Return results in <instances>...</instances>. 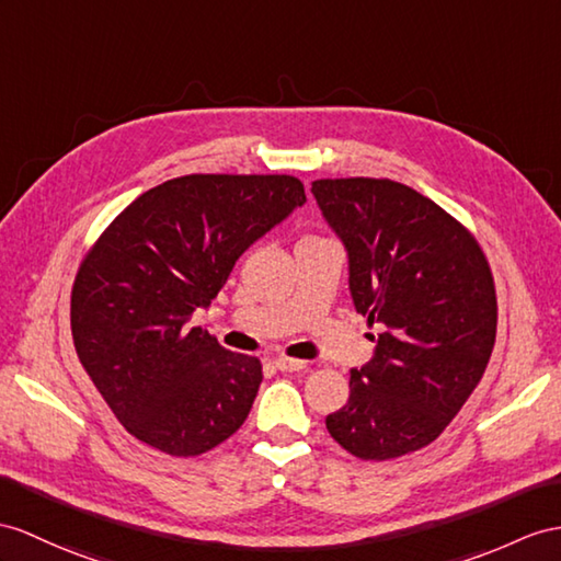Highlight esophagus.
I'll use <instances>...</instances> for the list:
<instances>
[{
  "label": "esophagus",
  "mask_w": 561,
  "mask_h": 561,
  "mask_svg": "<svg viewBox=\"0 0 561 561\" xmlns=\"http://www.w3.org/2000/svg\"><path fill=\"white\" fill-rule=\"evenodd\" d=\"M273 366H276L278 371H285V374H295V371H302V368H307V362H302V359H288V357H278L276 362H273Z\"/></svg>",
  "instance_id": "34e87169"
}]
</instances>
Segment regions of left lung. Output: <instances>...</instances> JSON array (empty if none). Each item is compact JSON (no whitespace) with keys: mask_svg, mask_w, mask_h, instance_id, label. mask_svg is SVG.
I'll return each instance as SVG.
<instances>
[{"mask_svg":"<svg viewBox=\"0 0 561 561\" xmlns=\"http://www.w3.org/2000/svg\"><path fill=\"white\" fill-rule=\"evenodd\" d=\"M311 193L347 250L354 309L383 325L325 428L359 459L416 453L483 378L497 331L493 273L457 218L402 183L325 178Z\"/></svg>","mask_w":561,"mask_h":561,"instance_id":"8db88e82","label":"left lung"}]
</instances>
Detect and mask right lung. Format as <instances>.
<instances>
[{
    "mask_svg": "<svg viewBox=\"0 0 561 561\" xmlns=\"http://www.w3.org/2000/svg\"><path fill=\"white\" fill-rule=\"evenodd\" d=\"M305 202L293 175H183L130 202L94 242L73 283V343L135 438L197 457L242 426L262 364L190 319L244 250Z\"/></svg>",
    "mask_w": 561,
    "mask_h": 561,
    "instance_id": "obj_1",
    "label": "right lung"
}]
</instances>
